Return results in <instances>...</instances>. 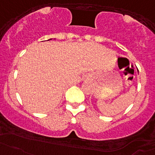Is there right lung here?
I'll list each match as a JSON object with an SVG mask.
<instances>
[{
  "instance_id": "1",
  "label": "right lung",
  "mask_w": 155,
  "mask_h": 155,
  "mask_svg": "<svg viewBox=\"0 0 155 155\" xmlns=\"http://www.w3.org/2000/svg\"><path fill=\"white\" fill-rule=\"evenodd\" d=\"M49 40H51V39H49Z\"/></svg>"
}]
</instances>
